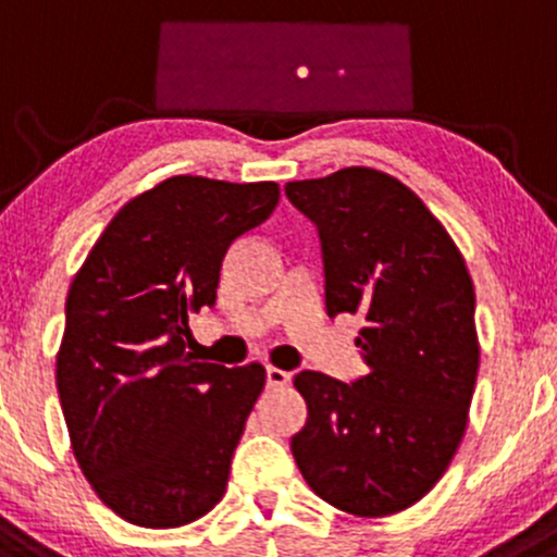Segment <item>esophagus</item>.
Instances as JSON below:
<instances>
[{
    "label": "esophagus",
    "instance_id": "obj_1",
    "mask_svg": "<svg viewBox=\"0 0 557 557\" xmlns=\"http://www.w3.org/2000/svg\"><path fill=\"white\" fill-rule=\"evenodd\" d=\"M265 381H268V386H271V389H281V386L289 384V381H292V373L281 371V368L268 366V368H265Z\"/></svg>",
    "mask_w": 557,
    "mask_h": 557
}]
</instances>
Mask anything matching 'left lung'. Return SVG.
<instances>
[{
  "instance_id": "8db88e82",
  "label": "left lung",
  "mask_w": 557,
  "mask_h": 557,
  "mask_svg": "<svg viewBox=\"0 0 557 557\" xmlns=\"http://www.w3.org/2000/svg\"><path fill=\"white\" fill-rule=\"evenodd\" d=\"M315 223L326 312L362 315L352 384L295 376L308 421L292 455L318 497L360 518L399 513L447 471L479 371L476 295L453 236L403 181L373 168L289 181Z\"/></svg>"
}]
</instances>
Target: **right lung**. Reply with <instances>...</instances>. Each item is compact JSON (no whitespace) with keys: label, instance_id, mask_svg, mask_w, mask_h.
<instances>
[{"label":"right lung","instance_id":"add662e5","mask_svg":"<svg viewBox=\"0 0 557 557\" xmlns=\"http://www.w3.org/2000/svg\"><path fill=\"white\" fill-rule=\"evenodd\" d=\"M278 184L173 176L117 210L73 278L58 352L71 447L99 499L147 529L221 503L265 368L186 352L231 242L271 218Z\"/></svg>","mask_w":557,"mask_h":557}]
</instances>
